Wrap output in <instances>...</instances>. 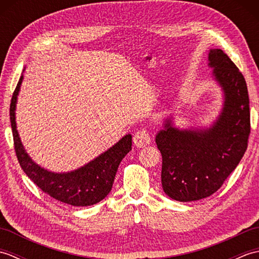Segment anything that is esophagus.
I'll return each mask as SVG.
<instances>
[{"instance_id": "obj_1", "label": "esophagus", "mask_w": 259, "mask_h": 259, "mask_svg": "<svg viewBox=\"0 0 259 259\" xmlns=\"http://www.w3.org/2000/svg\"><path fill=\"white\" fill-rule=\"evenodd\" d=\"M134 142L137 146V148H145L147 146L150 145L151 138L148 131L145 129H141L139 131H137L134 136Z\"/></svg>"}]
</instances>
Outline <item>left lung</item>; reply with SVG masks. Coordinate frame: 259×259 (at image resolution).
<instances>
[{
    "mask_svg": "<svg viewBox=\"0 0 259 259\" xmlns=\"http://www.w3.org/2000/svg\"><path fill=\"white\" fill-rule=\"evenodd\" d=\"M208 68L222 91L218 115L206 126L180 128L176 113L162 119L156 144L162 156L161 184L171 199L188 202L211 196L238 166L250 133L249 98L238 68L221 49H210Z\"/></svg>",
    "mask_w": 259,
    "mask_h": 259,
    "instance_id": "1",
    "label": "left lung"
}]
</instances>
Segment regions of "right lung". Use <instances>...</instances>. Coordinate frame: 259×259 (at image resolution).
I'll return each instance as SVG.
<instances>
[{"mask_svg": "<svg viewBox=\"0 0 259 259\" xmlns=\"http://www.w3.org/2000/svg\"><path fill=\"white\" fill-rule=\"evenodd\" d=\"M23 79L22 73L10 107L14 147L21 168L38 188L59 201L75 207H87L101 201L111 191L119 164L131 150L133 136L125 135L98 157L71 171L56 172L41 167L26 152L16 126V103Z\"/></svg>", "mask_w": 259, "mask_h": 259, "instance_id": "1", "label": "right lung"}]
</instances>
